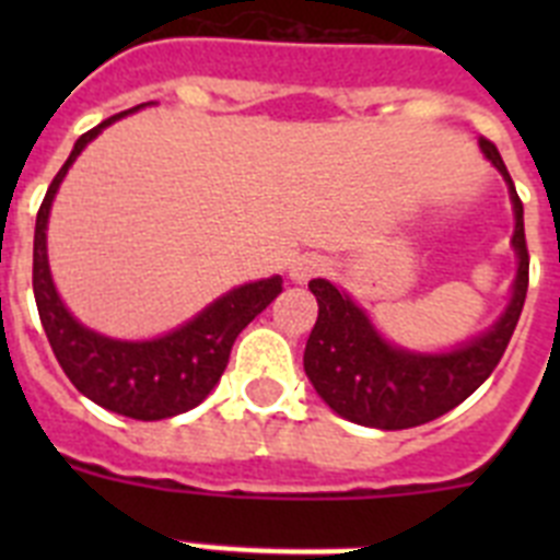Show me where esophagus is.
Here are the masks:
<instances>
[{
    "label": "esophagus",
    "instance_id": "esophagus-1",
    "mask_svg": "<svg viewBox=\"0 0 560 560\" xmlns=\"http://www.w3.org/2000/svg\"><path fill=\"white\" fill-rule=\"evenodd\" d=\"M325 269H328V264L319 255H300L296 260H291L289 277L294 283H308L311 277H319Z\"/></svg>",
    "mask_w": 560,
    "mask_h": 560
}]
</instances>
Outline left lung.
<instances>
[{
	"label": "left lung",
	"mask_w": 560,
	"mask_h": 560,
	"mask_svg": "<svg viewBox=\"0 0 560 560\" xmlns=\"http://www.w3.org/2000/svg\"><path fill=\"white\" fill-rule=\"evenodd\" d=\"M479 148L485 160L508 182L516 219L511 244L518 257V269L511 303L485 334L463 341L454 350L420 353L384 339L370 323L368 311L359 308L330 280H311L308 289L319 303V316L305 345V375L314 384L316 395L345 420L395 432L446 415L493 373L516 330L530 280L524 207L497 145L479 140Z\"/></svg>",
	"instance_id": "1"
}]
</instances>
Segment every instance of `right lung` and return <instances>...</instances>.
I'll return each mask as SVG.
<instances>
[{"label": "right lung", "instance_id": "add662e5", "mask_svg": "<svg viewBox=\"0 0 560 560\" xmlns=\"http://www.w3.org/2000/svg\"><path fill=\"white\" fill-rule=\"evenodd\" d=\"M148 106V103H142ZM133 106L128 112L114 114L101 126L78 137L75 148L63 162L61 171L49 185L36 215V237H33V294H36L38 316L49 348L56 353L58 364L67 378L78 387V393L95 400L97 407L108 412L126 415L133 420H162L199 407L212 393L224 373L230 350L237 334L255 319L266 305L283 291V277H266L255 283H244L212 300L207 308L187 319L185 325L173 328L171 334L156 339L128 341L112 339L97 330L86 328L69 314L63 300L58 296L47 260V224L49 210L56 201L63 176L72 162L81 156L83 148L95 140L106 126L117 122L126 114L140 112Z\"/></svg>", "mask_w": 560, "mask_h": 560}]
</instances>
